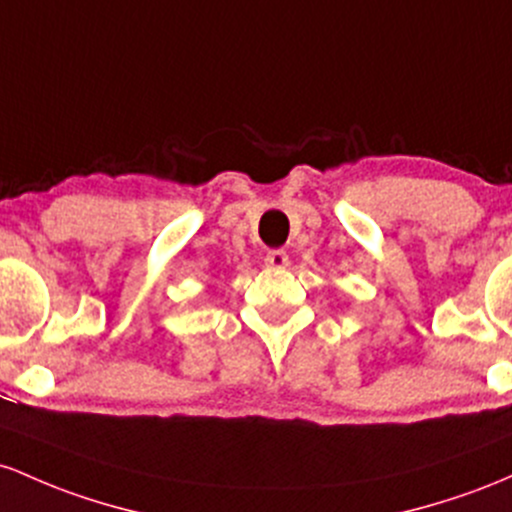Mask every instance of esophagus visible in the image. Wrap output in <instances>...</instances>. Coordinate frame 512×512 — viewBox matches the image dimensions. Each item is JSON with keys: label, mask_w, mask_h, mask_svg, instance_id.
<instances>
[{"label": "esophagus", "mask_w": 512, "mask_h": 512, "mask_svg": "<svg viewBox=\"0 0 512 512\" xmlns=\"http://www.w3.org/2000/svg\"><path fill=\"white\" fill-rule=\"evenodd\" d=\"M263 261H266L268 268H285L287 263H290V258H287L283 249H273V251H268Z\"/></svg>", "instance_id": "1"}]
</instances>
